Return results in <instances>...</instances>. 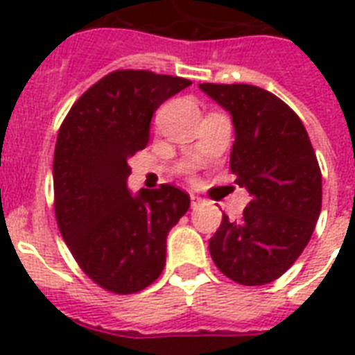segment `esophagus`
<instances>
[{"mask_svg": "<svg viewBox=\"0 0 355 355\" xmlns=\"http://www.w3.org/2000/svg\"><path fill=\"white\" fill-rule=\"evenodd\" d=\"M200 202H202V199H200V197H197V195H191V206H199Z\"/></svg>", "mask_w": 355, "mask_h": 355, "instance_id": "obj_1", "label": "esophagus"}]
</instances>
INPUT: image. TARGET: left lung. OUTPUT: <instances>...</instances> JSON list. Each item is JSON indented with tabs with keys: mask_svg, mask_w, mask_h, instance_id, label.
I'll use <instances>...</instances> for the list:
<instances>
[{
	"mask_svg": "<svg viewBox=\"0 0 355 355\" xmlns=\"http://www.w3.org/2000/svg\"><path fill=\"white\" fill-rule=\"evenodd\" d=\"M232 116L230 169L250 202L239 221L223 214L210 239L217 269L243 286L280 278L308 245L322 205V177L302 121L252 85H199Z\"/></svg>",
	"mask_w": 355,
	"mask_h": 355,
	"instance_id": "8db88e82",
	"label": "left lung"
}]
</instances>
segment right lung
<instances>
[{
  "label": "right lung",
  "mask_w": 355,
  "mask_h": 355,
  "mask_svg": "<svg viewBox=\"0 0 355 355\" xmlns=\"http://www.w3.org/2000/svg\"><path fill=\"white\" fill-rule=\"evenodd\" d=\"M191 80L145 69L108 73L79 97L58 130L55 216L80 269L108 291L138 293L162 275L167 234L189 195L162 184L132 193L128 158L149 144L162 103Z\"/></svg>",
  "instance_id": "obj_1"
}]
</instances>
